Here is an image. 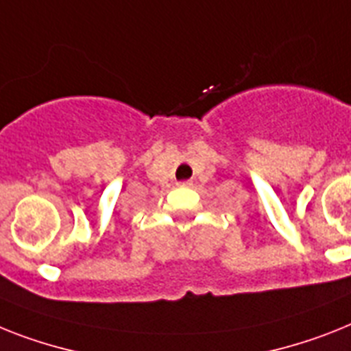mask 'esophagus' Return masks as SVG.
I'll return each mask as SVG.
<instances>
[{"label":"esophagus","instance_id":"obj_1","mask_svg":"<svg viewBox=\"0 0 351 351\" xmlns=\"http://www.w3.org/2000/svg\"><path fill=\"white\" fill-rule=\"evenodd\" d=\"M181 186H192V181H182Z\"/></svg>","mask_w":351,"mask_h":351}]
</instances>
